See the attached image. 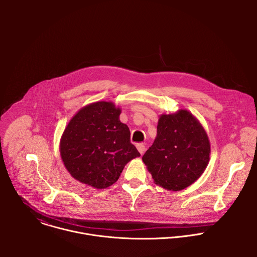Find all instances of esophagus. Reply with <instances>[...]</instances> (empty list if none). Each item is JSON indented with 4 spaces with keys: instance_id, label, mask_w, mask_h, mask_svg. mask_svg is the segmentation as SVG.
I'll use <instances>...</instances> for the list:
<instances>
[{
    "instance_id": "obj_1",
    "label": "esophagus",
    "mask_w": 257,
    "mask_h": 257,
    "mask_svg": "<svg viewBox=\"0 0 257 257\" xmlns=\"http://www.w3.org/2000/svg\"><path fill=\"white\" fill-rule=\"evenodd\" d=\"M137 148H138V150L140 151L141 154H144V152H145V150H146V147H145L143 144H138V145H137Z\"/></svg>"
}]
</instances>
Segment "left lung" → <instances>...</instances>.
Instances as JSON below:
<instances>
[{
    "mask_svg": "<svg viewBox=\"0 0 257 257\" xmlns=\"http://www.w3.org/2000/svg\"><path fill=\"white\" fill-rule=\"evenodd\" d=\"M211 154L208 135L189 110L162 113L153 145L143 156L154 183L180 191L196 182L206 170Z\"/></svg>",
    "mask_w": 257,
    "mask_h": 257,
    "instance_id": "1",
    "label": "left lung"
}]
</instances>
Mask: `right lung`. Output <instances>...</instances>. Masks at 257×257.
Instances as JSON below:
<instances>
[{"label": "right lung", "mask_w": 257, "mask_h": 257, "mask_svg": "<svg viewBox=\"0 0 257 257\" xmlns=\"http://www.w3.org/2000/svg\"><path fill=\"white\" fill-rule=\"evenodd\" d=\"M120 108L100 101L81 108L60 140L65 168L77 181L95 189L115 183L125 164L141 153L131 144V132L119 120Z\"/></svg>", "instance_id": "obj_1"}]
</instances>
